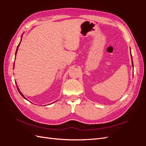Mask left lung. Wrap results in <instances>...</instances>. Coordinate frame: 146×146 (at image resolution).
<instances>
[{
  "mask_svg": "<svg viewBox=\"0 0 146 146\" xmlns=\"http://www.w3.org/2000/svg\"><path fill=\"white\" fill-rule=\"evenodd\" d=\"M130 52H131V48H130ZM130 55H131V52H130ZM131 60H132V56H131ZM131 63H132V66H133V60H131Z\"/></svg>",
  "mask_w": 146,
  "mask_h": 146,
  "instance_id": "obj_1",
  "label": "left lung"
}]
</instances>
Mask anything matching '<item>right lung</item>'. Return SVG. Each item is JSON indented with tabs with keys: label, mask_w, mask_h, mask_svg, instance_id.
Instances as JSON below:
<instances>
[{
	"label": "right lung",
	"mask_w": 146,
	"mask_h": 146,
	"mask_svg": "<svg viewBox=\"0 0 146 146\" xmlns=\"http://www.w3.org/2000/svg\"><path fill=\"white\" fill-rule=\"evenodd\" d=\"M23 35H22V36H21V41H20V42H19V44H18V46H17V48H16V53H15V58H16V54H17V50H18V48H19V45H20V44H21V41H22V36H23ZM13 66H15V64H14V65ZM13 68H14V66H13ZM16 86H17V90H18V91H19V92L20 93V94L23 97V98H24L25 99H26V100H27V99L25 98V97L23 94V93H22V92L20 91V90H19V88H18V86H17V84H16Z\"/></svg>",
	"instance_id": "obj_1"
}]
</instances>
